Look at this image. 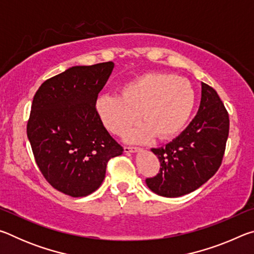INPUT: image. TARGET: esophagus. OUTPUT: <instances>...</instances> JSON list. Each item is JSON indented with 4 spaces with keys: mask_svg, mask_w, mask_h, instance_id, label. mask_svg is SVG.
<instances>
[{
    "mask_svg": "<svg viewBox=\"0 0 254 254\" xmlns=\"http://www.w3.org/2000/svg\"><path fill=\"white\" fill-rule=\"evenodd\" d=\"M140 150V148H137V147H124V152H127V153H132V152H136V151H139Z\"/></svg>",
    "mask_w": 254,
    "mask_h": 254,
    "instance_id": "1",
    "label": "esophagus"
}]
</instances>
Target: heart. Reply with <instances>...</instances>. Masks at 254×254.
Masks as SVG:
<instances>
[{"mask_svg": "<svg viewBox=\"0 0 254 254\" xmlns=\"http://www.w3.org/2000/svg\"><path fill=\"white\" fill-rule=\"evenodd\" d=\"M195 106L190 81L182 76L149 72L120 88V95H102L95 102L98 119L107 131L121 135L137 120L140 127L127 133V140L144 142L154 135L169 140L186 126Z\"/></svg>", "mask_w": 254, "mask_h": 254, "instance_id": "1", "label": "heart"}]
</instances>
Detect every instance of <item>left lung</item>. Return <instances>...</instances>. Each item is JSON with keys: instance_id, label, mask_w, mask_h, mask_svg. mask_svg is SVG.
Masks as SVG:
<instances>
[{"instance_id": "1", "label": "left lung", "mask_w": 254, "mask_h": 254, "mask_svg": "<svg viewBox=\"0 0 254 254\" xmlns=\"http://www.w3.org/2000/svg\"><path fill=\"white\" fill-rule=\"evenodd\" d=\"M229 113L213 87L201 83L198 112L189 126L165 147L152 148L159 174L147 178L157 195L179 197L196 190L216 174L229 137Z\"/></svg>"}]
</instances>
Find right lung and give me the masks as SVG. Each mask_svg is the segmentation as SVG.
<instances>
[{
  "instance_id": "right-lung-1",
  "label": "right lung",
  "mask_w": 254,
  "mask_h": 254,
  "mask_svg": "<svg viewBox=\"0 0 254 254\" xmlns=\"http://www.w3.org/2000/svg\"><path fill=\"white\" fill-rule=\"evenodd\" d=\"M114 64L75 66L47 79L33 97L27 134L41 174L71 197L92 194L119 144L98 119L95 102Z\"/></svg>"
}]
</instances>
